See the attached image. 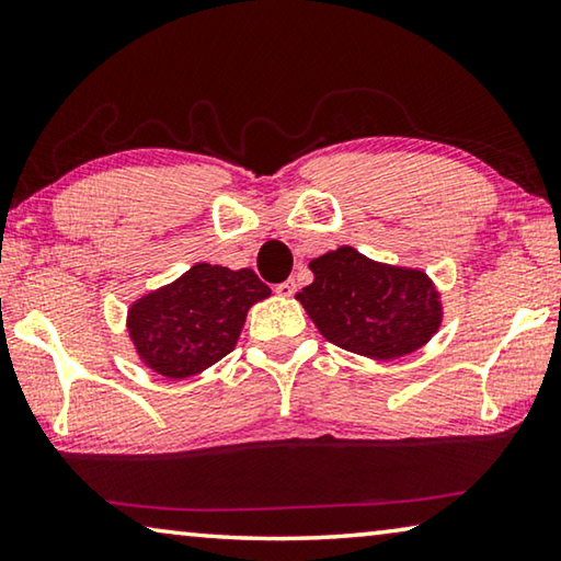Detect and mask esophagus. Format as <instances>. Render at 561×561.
<instances>
[{
    "label": "esophagus",
    "mask_w": 561,
    "mask_h": 561,
    "mask_svg": "<svg viewBox=\"0 0 561 561\" xmlns=\"http://www.w3.org/2000/svg\"><path fill=\"white\" fill-rule=\"evenodd\" d=\"M274 291H277L279 297H291V294L297 291V282H294V279H284V282L277 284V287H274Z\"/></svg>",
    "instance_id": "esophagus-1"
}]
</instances>
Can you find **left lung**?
<instances>
[{"mask_svg": "<svg viewBox=\"0 0 561 561\" xmlns=\"http://www.w3.org/2000/svg\"><path fill=\"white\" fill-rule=\"evenodd\" d=\"M309 267L314 282L297 297L331 344L388 360L421 348L440 327L438 291L423 272L386 267L354 247Z\"/></svg>", "mask_w": 561, "mask_h": 561, "instance_id": "obj_1", "label": "left lung"}]
</instances>
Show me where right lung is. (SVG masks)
Masks as SVG:
<instances>
[{"label": "right lung", "instance_id": "add662e5", "mask_svg": "<svg viewBox=\"0 0 561 561\" xmlns=\"http://www.w3.org/2000/svg\"><path fill=\"white\" fill-rule=\"evenodd\" d=\"M264 297L270 287L252 270L195 264L170 287L133 304L130 339L158 374L195 376L230 354L247 309Z\"/></svg>", "mask_w": 561, "mask_h": 561}]
</instances>
